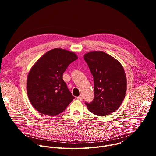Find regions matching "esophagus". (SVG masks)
Returning a JSON list of instances; mask_svg holds the SVG:
<instances>
[{"label":"esophagus","mask_w":156,"mask_h":156,"mask_svg":"<svg viewBox=\"0 0 156 156\" xmlns=\"http://www.w3.org/2000/svg\"><path fill=\"white\" fill-rule=\"evenodd\" d=\"M77 99H78V100H80V101H82V100H83V96H82V95H80V96H78V97H77Z\"/></svg>","instance_id":"esophagus-1"}]
</instances>
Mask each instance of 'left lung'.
I'll return each instance as SVG.
<instances>
[{"label":"left lung","mask_w":156,"mask_h":156,"mask_svg":"<svg viewBox=\"0 0 156 156\" xmlns=\"http://www.w3.org/2000/svg\"><path fill=\"white\" fill-rule=\"evenodd\" d=\"M84 59L94 79V99L85 102L90 112L98 116L112 113L121 105L126 91V78L121 63L101 51L86 54Z\"/></svg>","instance_id":"left-lung-1"}]
</instances>
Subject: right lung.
Here are the masks:
<instances>
[{
    "label": "right lung",
    "instance_id": "right-lung-1",
    "mask_svg": "<svg viewBox=\"0 0 156 156\" xmlns=\"http://www.w3.org/2000/svg\"><path fill=\"white\" fill-rule=\"evenodd\" d=\"M77 58L74 52L55 48L43 55L34 65L28 76L27 93L39 112L57 115L75 99L62 76L68 66Z\"/></svg>",
    "mask_w": 156,
    "mask_h": 156
}]
</instances>
